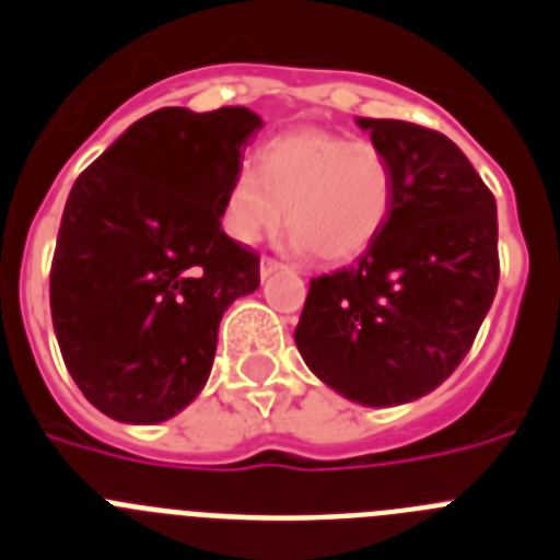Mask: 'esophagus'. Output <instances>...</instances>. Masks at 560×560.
<instances>
[{"label": "esophagus", "mask_w": 560, "mask_h": 560, "mask_svg": "<svg viewBox=\"0 0 560 560\" xmlns=\"http://www.w3.org/2000/svg\"><path fill=\"white\" fill-rule=\"evenodd\" d=\"M280 269H283V264H280V260H275V257H264V260H260V277H264V280Z\"/></svg>", "instance_id": "obj_1"}]
</instances>
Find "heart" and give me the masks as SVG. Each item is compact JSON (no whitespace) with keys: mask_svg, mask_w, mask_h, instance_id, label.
I'll use <instances>...</instances> for the list:
<instances>
[{"mask_svg":"<svg viewBox=\"0 0 560 560\" xmlns=\"http://www.w3.org/2000/svg\"><path fill=\"white\" fill-rule=\"evenodd\" d=\"M393 162L370 140L328 128L277 133L241 167L224 192L221 224L237 244H255L283 219L296 246L328 264L353 260L381 235L393 207Z\"/></svg>","mask_w":560,"mask_h":560,"instance_id":"obj_1","label":"heart"}]
</instances>
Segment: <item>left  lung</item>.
Masks as SVG:
<instances>
[{"label": "left lung", "mask_w": 560, "mask_h": 560, "mask_svg": "<svg viewBox=\"0 0 560 560\" xmlns=\"http://www.w3.org/2000/svg\"><path fill=\"white\" fill-rule=\"evenodd\" d=\"M393 162L389 219L359 264L311 280L294 341L361 407L440 387L471 350L499 283L497 201L446 133L359 117Z\"/></svg>", "instance_id": "1"}]
</instances>
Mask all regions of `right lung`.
<instances>
[{"label": "right lung", "mask_w": 560, "mask_h": 560, "mask_svg": "<svg viewBox=\"0 0 560 560\" xmlns=\"http://www.w3.org/2000/svg\"><path fill=\"white\" fill-rule=\"evenodd\" d=\"M260 128L244 106L160 108L72 185L49 308L69 375L108 418L182 412L207 384L224 311L260 285V257L221 230L224 192Z\"/></svg>", "instance_id": "obj_1"}]
</instances>
